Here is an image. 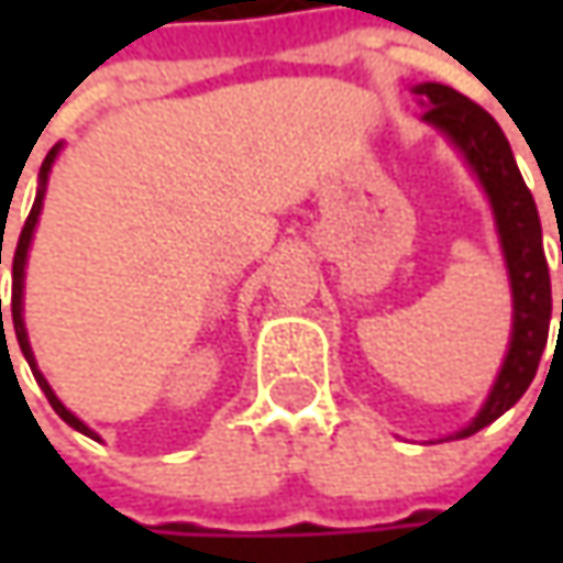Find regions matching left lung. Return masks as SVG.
Returning <instances> with one entry per match:
<instances>
[{
  "label": "left lung",
  "instance_id": "left-lung-1",
  "mask_svg": "<svg viewBox=\"0 0 563 563\" xmlns=\"http://www.w3.org/2000/svg\"><path fill=\"white\" fill-rule=\"evenodd\" d=\"M413 93L426 106L422 121L439 128L444 137L464 153L479 185L486 187L501 250H505V263H508L510 294H514V332H510L508 357L501 363V373L495 378L483 410L473 417L466 429L454 432V439H466L510 410L536 378L539 360L549 341V322H552V278H549V263L542 250L539 209H536L530 187L523 185V175L514 163L510 143L505 131L498 128V121L492 119L483 106H476L473 99H466L464 93L444 84H420L413 87Z\"/></svg>",
  "mask_w": 563,
  "mask_h": 563
}]
</instances>
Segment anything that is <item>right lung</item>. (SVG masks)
<instances>
[{
    "instance_id": "right-lung-1",
    "label": "right lung",
    "mask_w": 563,
    "mask_h": 563,
    "mask_svg": "<svg viewBox=\"0 0 563 563\" xmlns=\"http://www.w3.org/2000/svg\"><path fill=\"white\" fill-rule=\"evenodd\" d=\"M58 150H62V143H55L53 150L46 153L43 165H40V187H36V200H33L31 216H27L24 228H21V238H18V247H14V260H11V322H14V335H18V344H21V354H24V360L31 363L33 378H36V385L46 391V398H49V404H53L55 413L68 422L71 429H77V432H84V435H90V439H99L97 432H93L87 422L77 420L75 413H71V410H68L62 400L55 398V391L49 388V382L43 378V373H40V369H36L31 341H27V329H24V266H27V250H31L33 228H36L40 209H43V194H46V181H49V172H53V163H55V156H58ZM0 263H2V238H0ZM0 325H2V300H0Z\"/></svg>"
}]
</instances>
